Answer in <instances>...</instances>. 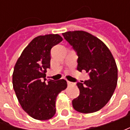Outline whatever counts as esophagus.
<instances>
[{
	"label": "esophagus",
	"mask_w": 130,
	"mask_h": 130,
	"mask_svg": "<svg viewBox=\"0 0 130 130\" xmlns=\"http://www.w3.org/2000/svg\"><path fill=\"white\" fill-rule=\"evenodd\" d=\"M67 84H68V85L69 86V85H74V83H72V82L67 81Z\"/></svg>",
	"instance_id": "esophagus-1"
}]
</instances>
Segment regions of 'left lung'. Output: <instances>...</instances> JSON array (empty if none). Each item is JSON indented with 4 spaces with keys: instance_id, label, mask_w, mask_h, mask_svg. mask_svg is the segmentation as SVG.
<instances>
[{
    "instance_id": "1",
    "label": "left lung",
    "mask_w": 130,
    "mask_h": 130,
    "mask_svg": "<svg viewBox=\"0 0 130 130\" xmlns=\"http://www.w3.org/2000/svg\"><path fill=\"white\" fill-rule=\"evenodd\" d=\"M62 35L77 53V70H85L90 77L77 83L79 95L72 101L73 108L83 113L98 111L109 101L117 87L115 60L107 46L90 33L70 31Z\"/></svg>"
}]
</instances>
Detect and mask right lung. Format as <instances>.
<instances>
[{
  "label": "right lung",
  "instance_id": "add662e5",
  "mask_svg": "<svg viewBox=\"0 0 130 130\" xmlns=\"http://www.w3.org/2000/svg\"><path fill=\"white\" fill-rule=\"evenodd\" d=\"M62 40L58 35L38 36L23 51L15 64L13 90L24 111L35 119L47 120L55 115L56 97L67 87L63 79L45 82L51 48Z\"/></svg>",
  "mask_w": 130,
  "mask_h": 130
}]
</instances>
